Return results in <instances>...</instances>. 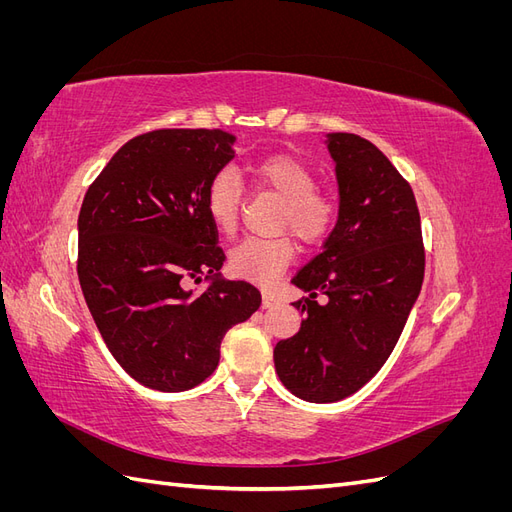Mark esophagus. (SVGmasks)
Masks as SVG:
<instances>
[{"mask_svg":"<svg viewBox=\"0 0 512 512\" xmlns=\"http://www.w3.org/2000/svg\"><path fill=\"white\" fill-rule=\"evenodd\" d=\"M275 305H280V299H277L275 294H271V292L262 294V307H275Z\"/></svg>","mask_w":512,"mask_h":512,"instance_id":"obj_1","label":"esophagus"}]
</instances>
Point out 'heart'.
<instances>
[{
	"mask_svg": "<svg viewBox=\"0 0 512 512\" xmlns=\"http://www.w3.org/2000/svg\"><path fill=\"white\" fill-rule=\"evenodd\" d=\"M258 188L284 200L277 226L292 230L303 243L314 245L327 239L337 222V203L327 192L318 190L312 168L292 156H269L252 166ZM205 203L209 218L222 232H232L239 224L243 188L232 168H220L209 179ZM294 258L290 237L260 239L250 237L235 245L228 254L230 271L245 280L271 286L280 280Z\"/></svg>",
	"mask_w": 512,
	"mask_h": 512,
	"instance_id": "1",
	"label": "heart"
}]
</instances>
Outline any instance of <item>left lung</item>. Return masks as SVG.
<instances>
[{"label": "left lung", "instance_id": "1", "mask_svg": "<svg viewBox=\"0 0 512 512\" xmlns=\"http://www.w3.org/2000/svg\"><path fill=\"white\" fill-rule=\"evenodd\" d=\"M339 218L322 252L292 277L301 331L277 342L275 371L305 401H339L378 374L406 327L425 275V245L410 183L359 134H329ZM328 294L320 306L317 292Z\"/></svg>", "mask_w": 512, "mask_h": 512}]
</instances>
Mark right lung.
<instances>
[{
  "label": "right lung",
  "mask_w": 512,
  "mask_h": 512,
  "mask_svg": "<svg viewBox=\"0 0 512 512\" xmlns=\"http://www.w3.org/2000/svg\"><path fill=\"white\" fill-rule=\"evenodd\" d=\"M235 143L218 128L138 134L85 194L76 260L85 301L117 363L149 389L179 393L207 380L228 329L262 303L243 280L190 290L226 260L205 194Z\"/></svg>",
  "instance_id": "obj_1"
}]
</instances>
